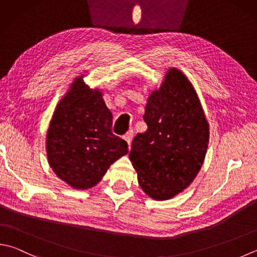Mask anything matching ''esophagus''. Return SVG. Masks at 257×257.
<instances>
[{
    "instance_id": "esophagus-1",
    "label": "esophagus",
    "mask_w": 257,
    "mask_h": 257,
    "mask_svg": "<svg viewBox=\"0 0 257 257\" xmlns=\"http://www.w3.org/2000/svg\"><path fill=\"white\" fill-rule=\"evenodd\" d=\"M133 137H134V133H133V131H132V130H130L128 132L124 135V139H125V141L127 142V144H128V148L131 147V143H132Z\"/></svg>"
}]
</instances>
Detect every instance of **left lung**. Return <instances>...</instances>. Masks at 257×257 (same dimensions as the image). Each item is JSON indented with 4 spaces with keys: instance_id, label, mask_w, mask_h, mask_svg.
<instances>
[{
    "instance_id": "obj_1",
    "label": "left lung",
    "mask_w": 257,
    "mask_h": 257,
    "mask_svg": "<svg viewBox=\"0 0 257 257\" xmlns=\"http://www.w3.org/2000/svg\"><path fill=\"white\" fill-rule=\"evenodd\" d=\"M143 118L148 130L134 138L130 160L149 197L170 199L201 169L209 124L193 86L176 68L168 70L160 89L150 95Z\"/></svg>"
}]
</instances>
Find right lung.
<instances>
[{
	"instance_id": "1",
	"label": "right lung",
	"mask_w": 257,
	"mask_h": 257,
	"mask_svg": "<svg viewBox=\"0 0 257 257\" xmlns=\"http://www.w3.org/2000/svg\"><path fill=\"white\" fill-rule=\"evenodd\" d=\"M79 76L57 105L47 132V157L58 178L75 189L97 185L127 143L112 133L113 115L98 89Z\"/></svg>"
}]
</instances>
